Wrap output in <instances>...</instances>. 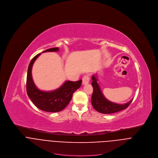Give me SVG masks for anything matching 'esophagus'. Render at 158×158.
I'll return each mask as SVG.
<instances>
[{"label": "esophagus", "mask_w": 158, "mask_h": 158, "mask_svg": "<svg viewBox=\"0 0 158 158\" xmlns=\"http://www.w3.org/2000/svg\"><path fill=\"white\" fill-rule=\"evenodd\" d=\"M90 81V78H89V76H84L82 78V84L83 85H85V84H87Z\"/></svg>", "instance_id": "1"}]
</instances>
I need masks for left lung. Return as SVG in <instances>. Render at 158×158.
<instances>
[{
  "label": "left lung",
  "instance_id": "1",
  "mask_svg": "<svg viewBox=\"0 0 158 158\" xmlns=\"http://www.w3.org/2000/svg\"><path fill=\"white\" fill-rule=\"evenodd\" d=\"M92 86L93 93L91 98V102L93 107L102 114H112L121 111L127 108L132 101L133 99L126 104H119L107 100L103 95L101 87L98 83L97 74L92 76Z\"/></svg>",
  "mask_w": 158,
  "mask_h": 158
}]
</instances>
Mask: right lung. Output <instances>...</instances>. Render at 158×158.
I'll return each mask as SVG.
<instances>
[{
  "instance_id": "1",
  "label": "right lung",
  "mask_w": 158,
  "mask_h": 158,
  "mask_svg": "<svg viewBox=\"0 0 158 158\" xmlns=\"http://www.w3.org/2000/svg\"><path fill=\"white\" fill-rule=\"evenodd\" d=\"M59 49V48H51L42 52H57ZM40 54L36 55L29 65L26 82L27 93L34 104L39 109L49 112H59L68 105L73 93L81 87L82 80L76 82L66 81L60 87L53 91H41L35 85L32 76L33 64Z\"/></svg>"
}]
</instances>
